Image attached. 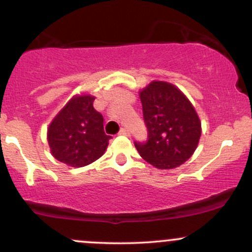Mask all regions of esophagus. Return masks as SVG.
<instances>
[{
	"instance_id": "esophagus-1",
	"label": "esophagus",
	"mask_w": 252,
	"mask_h": 252,
	"mask_svg": "<svg viewBox=\"0 0 252 252\" xmlns=\"http://www.w3.org/2000/svg\"><path fill=\"white\" fill-rule=\"evenodd\" d=\"M120 134L124 135V136H129V130L126 128H122L120 130Z\"/></svg>"
}]
</instances>
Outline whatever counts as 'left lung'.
Wrapping results in <instances>:
<instances>
[{
  "label": "left lung",
  "instance_id": "left-lung-1",
  "mask_svg": "<svg viewBox=\"0 0 252 252\" xmlns=\"http://www.w3.org/2000/svg\"><path fill=\"white\" fill-rule=\"evenodd\" d=\"M148 129L146 143L135 147L147 162L173 169L187 161L198 147L201 122L189 99L173 84L153 80L140 91Z\"/></svg>",
  "mask_w": 252,
  "mask_h": 252
}]
</instances>
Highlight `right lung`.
<instances>
[{"instance_id":"add662e5","label":"right lung","mask_w":252,"mask_h":252,"mask_svg":"<svg viewBox=\"0 0 252 252\" xmlns=\"http://www.w3.org/2000/svg\"><path fill=\"white\" fill-rule=\"evenodd\" d=\"M94 97L77 94L58 112L47 129L51 153L60 162L84 167L105 153L111 136L104 132V118L94 108Z\"/></svg>"}]
</instances>
